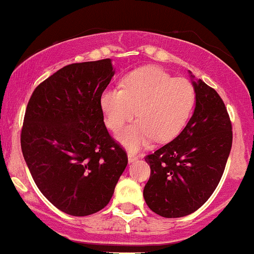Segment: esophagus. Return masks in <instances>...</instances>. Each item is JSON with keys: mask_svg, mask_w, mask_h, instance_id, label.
I'll use <instances>...</instances> for the list:
<instances>
[{"mask_svg": "<svg viewBox=\"0 0 254 254\" xmlns=\"http://www.w3.org/2000/svg\"><path fill=\"white\" fill-rule=\"evenodd\" d=\"M137 158H138L137 154L131 153V152H129V153H127V159H129V162H134V161H136V159H137Z\"/></svg>", "mask_w": 254, "mask_h": 254, "instance_id": "34e87169", "label": "esophagus"}]
</instances>
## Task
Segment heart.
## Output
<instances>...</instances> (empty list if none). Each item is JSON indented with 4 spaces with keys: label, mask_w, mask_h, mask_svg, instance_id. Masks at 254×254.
Returning <instances> with one entry per match:
<instances>
[{
    "label": "heart",
    "mask_w": 254,
    "mask_h": 254,
    "mask_svg": "<svg viewBox=\"0 0 254 254\" xmlns=\"http://www.w3.org/2000/svg\"><path fill=\"white\" fill-rule=\"evenodd\" d=\"M196 101L189 80L173 78L157 66H143L127 74L120 89H106L101 95L105 123L119 131L135 116L138 120L125 127L118 140L130 149L147 145L152 138L169 141L185 127Z\"/></svg>",
    "instance_id": "heart-1"
}]
</instances>
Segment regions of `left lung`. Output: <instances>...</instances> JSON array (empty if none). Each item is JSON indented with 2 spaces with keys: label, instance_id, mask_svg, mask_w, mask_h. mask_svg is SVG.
<instances>
[{
  "label": "left lung",
  "instance_id": "1",
  "mask_svg": "<svg viewBox=\"0 0 254 254\" xmlns=\"http://www.w3.org/2000/svg\"><path fill=\"white\" fill-rule=\"evenodd\" d=\"M193 89L196 108L183 131L145 157L151 175L143 197L164 218L185 217L208 201L233 145V125L219 93L202 80L193 81Z\"/></svg>",
  "mask_w": 254,
  "mask_h": 254
}]
</instances>
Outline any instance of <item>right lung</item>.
<instances>
[{
	"instance_id": "add662e5",
	"label": "right lung",
	"mask_w": 254,
	"mask_h": 254,
	"mask_svg": "<svg viewBox=\"0 0 254 254\" xmlns=\"http://www.w3.org/2000/svg\"><path fill=\"white\" fill-rule=\"evenodd\" d=\"M113 75L109 58L69 64L37 85L26 106L24 159L41 193L66 214L105 208L127 164L100 103Z\"/></svg>"
}]
</instances>
